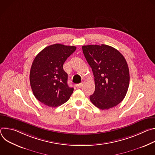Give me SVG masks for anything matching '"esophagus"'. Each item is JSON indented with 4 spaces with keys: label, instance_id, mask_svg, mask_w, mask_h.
Instances as JSON below:
<instances>
[{
    "label": "esophagus",
    "instance_id": "obj_1",
    "mask_svg": "<svg viewBox=\"0 0 155 155\" xmlns=\"http://www.w3.org/2000/svg\"><path fill=\"white\" fill-rule=\"evenodd\" d=\"M82 83H79V84H77V85H76V86H77V87H81V86H82Z\"/></svg>",
    "mask_w": 155,
    "mask_h": 155
}]
</instances>
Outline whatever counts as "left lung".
Returning a JSON list of instances; mask_svg holds the SVG:
<instances>
[{"mask_svg":"<svg viewBox=\"0 0 155 155\" xmlns=\"http://www.w3.org/2000/svg\"><path fill=\"white\" fill-rule=\"evenodd\" d=\"M82 50L94 77L95 91L90 101L102 110L117 105L125 97L129 84L125 58L117 49L104 44L84 45Z\"/></svg>","mask_w":155,"mask_h":155,"instance_id":"obj_1","label":"left lung"}]
</instances>
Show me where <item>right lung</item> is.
Listing matches in <instances>:
<instances>
[{"label":"right lung","mask_w":155,"mask_h":155,"mask_svg":"<svg viewBox=\"0 0 155 155\" xmlns=\"http://www.w3.org/2000/svg\"><path fill=\"white\" fill-rule=\"evenodd\" d=\"M76 47L54 44L42 50L35 58L30 71L34 95L41 103L56 107L67 102L74 88L68 84V75L63 64Z\"/></svg>","instance_id":"1"}]
</instances>
